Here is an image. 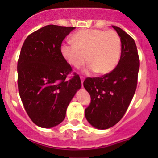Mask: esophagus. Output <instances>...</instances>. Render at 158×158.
I'll use <instances>...</instances> for the list:
<instances>
[{"label": "esophagus", "mask_w": 158, "mask_h": 158, "mask_svg": "<svg viewBox=\"0 0 158 158\" xmlns=\"http://www.w3.org/2000/svg\"><path fill=\"white\" fill-rule=\"evenodd\" d=\"M80 78H81V83L83 84V82H84V77L83 76H80Z\"/></svg>", "instance_id": "34e87169"}]
</instances>
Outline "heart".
Here are the masks:
<instances>
[{
	"instance_id": "heart-1",
	"label": "heart",
	"mask_w": 158,
	"mask_h": 158,
	"mask_svg": "<svg viewBox=\"0 0 158 158\" xmlns=\"http://www.w3.org/2000/svg\"><path fill=\"white\" fill-rule=\"evenodd\" d=\"M72 42L61 46L64 59L75 68L85 63L86 72L95 71L97 74H107L118 65L121 56L120 36L115 31L84 29L75 33Z\"/></svg>"
}]
</instances>
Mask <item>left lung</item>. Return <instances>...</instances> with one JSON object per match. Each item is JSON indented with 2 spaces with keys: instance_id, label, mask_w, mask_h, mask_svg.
Instances as JSON below:
<instances>
[{
  "instance_id": "obj_1",
  "label": "left lung",
  "mask_w": 158,
  "mask_h": 158,
  "mask_svg": "<svg viewBox=\"0 0 158 158\" xmlns=\"http://www.w3.org/2000/svg\"><path fill=\"white\" fill-rule=\"evenodd\" d=\"M112 27L122 43L118 65L107 74L84 81V87L91 97L85 110L86 119L98 129L111 127L123 117L138 84L139 57L135 40L120 27Z\"/></svg>"
}]
</instances>
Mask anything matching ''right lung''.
Wrapping results in <instances>:
<instances>
[{"instance_id":"add662e5","label":"right lung","mask_w":158,"mask_h":158,"mask_svg":"<svg viewBox=\"0 0 158 158\" xmlns=\"http://www.w3.org/2000/svg\"><path fill=\"white\" fill-rule=\"evenodd\" d=\"M74 28L47 25L29 35L22 46L17 63L18 90L25 111L40 127L61 123L69 102L81 87L80 77L73 73L60 51L64 39Z\"/></svg>"}]
</instances>
